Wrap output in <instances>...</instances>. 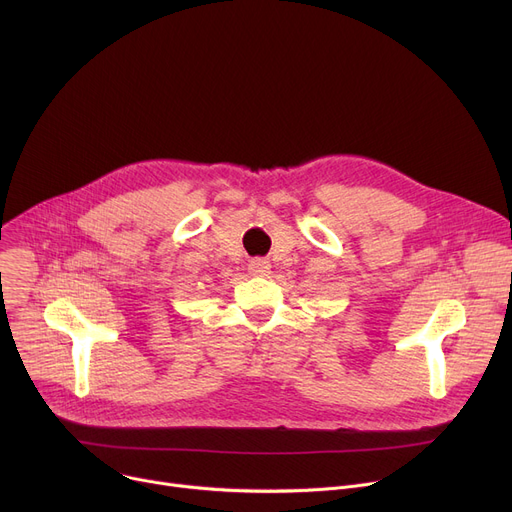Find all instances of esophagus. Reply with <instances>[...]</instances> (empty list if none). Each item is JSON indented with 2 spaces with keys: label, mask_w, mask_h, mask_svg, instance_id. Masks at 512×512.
<instances>
[{
  "label": "esophagus",
  "mask_w": 512,
  "mask_h": 512,
  "mask_svg": "<svg viewBox=\"0 0 512 512\" xmlns=\"http://www.w3.org/2000/svg\"><path fill=\"white\" fill-rule=\"evenodd\" d=\"M248 270L252 274H266L270 270V262L264 260V258H252L250 264H248Z\"/></svg>",
  "instance_id": "obj_1"
}]
</instances>
